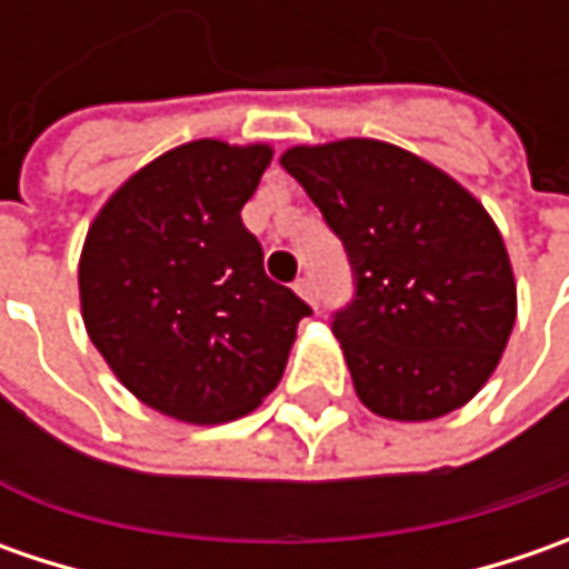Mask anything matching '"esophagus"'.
I'll list each match as a JSON object with an SVG mask.
<instances>
[{
    "label": "esophagus",
    "instance_id": "esophagus-1",
    "mask_svg": "<svg viewBox=\"0 0 569 569\" xmlns=\"http://www.w3.org/2000/svg\"><path fill=\"white\" fill-rule=\"evenodd\" d=\"M295 291H297V295H300V297H303L307 303H317V300H319L317 284H313V278H297V281H295Z\"/></svg>",
    "mask_w": 569,
    "mask_h": 569
}]
</instances>
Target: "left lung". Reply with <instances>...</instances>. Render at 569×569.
I'll use <instances>...</instances> for the list:
<instances>
[{"label":"left lung","mask_w":569,"mask_h":569,"mask_svg":"<svg viewBox=\"0 0 569 569\" xmlns=\"http://www.w3.org/2000/svg\"><path fill=\"white\" fill-rule=\"evenodd\" d=\"M281 167L345 243L355 297L336 313L355 392L389 421H433L488 382L516 281L485 206L440 167L377 139L297 144Z\"/></svg>","instance_id":"8db88e82"}]
</instances>
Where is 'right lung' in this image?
<instances>
[{"instance_id": "obj_1", "label": "right lung", "mask_w": 569, "mask_h": 569, "mask_svg": "<svg viewBox=\"0 0 569 569\" xmlns=\"http://www.w3.org/2000/svg\"><path fill=\"white\" fill-rule=\"evenodd\" d=\"M269 161V144H180L132 173L84 237V329L117 380L177 421L250 415L313 313L266 274L240 218Z\"/></svg>"}]
</instances>
